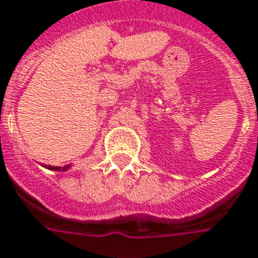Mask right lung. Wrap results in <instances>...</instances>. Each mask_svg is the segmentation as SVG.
Here are the masks:
<instances>
[{
  "label": "right lung",
  "mask_w": 258,
  "mask_h": 258,
  "mask_svg": "<svg viewBox=\"0 0 258 258\" xmlns=\"http://www.w3.org/2000/svg\"><path fill=\"white\" fill-rule=\"evenodd\" d=\"M44 167H45V169H48V170H53V171H67V170L70 169L71 166L68 165V166H64V167H58V166H48V165H45V166H44Z\"/></svg>",
  "instance_id": "1"
}]
</instances>
